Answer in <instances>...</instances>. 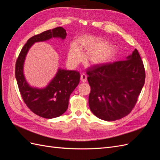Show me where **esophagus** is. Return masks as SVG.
<instances>
[{
    "label": "esophagus",
    "instance_id": "34e87169",
    "mask_svg": "<svg viewBox=\"0 0 160 160\" xmlns=\"http://www.w3.org/2000/svg\"><path fill=\"white\" fill-rule=\"evenodd\" d=\"M81 81L83 82V83H85L87 81V75L84 73L81 75Z\"/></svg>",
    "mask_w": 160,
    "mask_h": 160
}]
</instances>
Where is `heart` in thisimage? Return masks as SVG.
<instances>
[{"label":"heart","mask_w":160,"mask_h":160,"mask_svg":"<svg viewBox=\"0 0 160 160\" xmlns=\"http://www.w3.org/2000/svg\"><path fill=\"white\" fill-rule=\"evenodd\" d=\"M76 45H72L69 51V60L72 63L80 62L83 56L80 51H91L88 55V61L93 64H102L107 62L113 55V50L109 47L101 45L99 38L91 35H84L80 37Z\"/></svg>","instance_id":"1"}]
</instances>
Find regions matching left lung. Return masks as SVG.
<instances>
[{"mask_svg": "<svg viewBox=\"0 0 160 160\" xmlns=\"http://www.w3.org/2000/svg\"><path fill=\"white\" fill-rule=\"evenodd\" d=\"M87 75L89 108L96 117L108 122L122 119L132 111L146 79L136 49L126 60L93 65Z\"/></svg>", "mask_w": 160, "mask_h": 160, "instance_id": "left-lung-1", "label": "left lung"}]
</instances>
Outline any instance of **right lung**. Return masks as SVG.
<instances>
[{
    "label": "right lung",
    "instance_id": "1",
    "mask_svg": "<svg viewBox=\"0 0 160 160\" xmlns=\"http://www.w3.org/2000/svg\"><path fill=\"white\" fill-rule=\"evenodd\" d=\"M66 36V31L60 27L31 37L23 46L16 61L15 77L22 100L32 113L43 118H57L65 112L70 95L79 83L80 73L60 69L45 88H32L28 85L23 75L24 61L28 49L35 42L52 37L64 39Z\"/></svg>",
    "mask_w": 160,
    "mask_h": 160
}]
</instances>
